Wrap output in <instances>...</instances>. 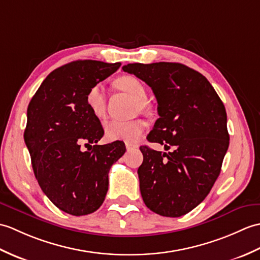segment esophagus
Wrapping results in <instances>:
<instances>
[{
  "instance_id": "obj_1",
  "label": "esophagus",
  "mask_w": 260,
  "mask_h": 260,
  "mask_svg": "<svg viewBox=\"0 0 260 260\" xmlns=\"http://www.w3.org/2000/svg\"><path fill=\"white\" fill-rule=\"evenodd\" d=\"M125 148H126V150H128V151H131V150L136 149L137 146H136V145H132V143L126 142V143H125Z\"/></svg>"
}]
</instances>
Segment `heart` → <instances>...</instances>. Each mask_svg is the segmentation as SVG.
<instances>
[{
    "label": "heart",
    "instance_id": "b5f03b06",
    "mask_svg": "<svg viewBox=\"0 0 260 260\" xmlns=\"http://www.w3.org/2000/svg\"><path fill=\"white\" fill-rule=\"evenodd\" d=\"M118 88L129 93L135 99L139 100L140 106H145L143 100L146 99L147 91L145 85L139 79L134 76H125L118 79ZM86 106L90 111L96 117H101L106 109L105 86L102 83L94 84L88 91L85 96ZM145 123L142 121H131V122H121V121L111 120L106 123V136L110 140H122L128 142L137 141L145 131Z\"/></svg>",
    "mask_w": 260,
    "mask_h": 260
}]
</instances>
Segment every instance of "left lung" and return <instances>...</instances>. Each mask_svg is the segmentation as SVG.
Returning a JSON list of instances; mask_svg holds the SVG:
<instances>
[{
  "mask_svg": "<svg viewBox=\"0 0 260 260\" xmlns=\"http://www.w3.org/2000/svg\"><path fill=\"white\" fill-rule=\"evenodd\" d=\"M122 70L145 81L157 99L160 118L148 141L166 150L174 147L168 153L140 147L142 199L160 216L186 215L207 197L220 174L229 146L226 109L208 80L181 63H130Z\"/></svg>",
  "mask_w": 260,
  "mask_h": 260,
  "instance_id": "1",
  "label": "left lung"
}]
</instances>
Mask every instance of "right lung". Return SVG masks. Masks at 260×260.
<instances>
[{
	"label": "right lung",
	"instance_id": "obj_1",
	"mask_svg": "<svg viewBox=\"0 0 260 260\" xmlns=\"http://www.w3.org/2000/svg\"><path fill=\"white\" fill-rule=\"evenodd\" d=\"M120 66L94 60L68 63L45 78L28 103L24 141L34 176L52 203L73 216L100 208L109 171L125 152L122 141L96 145L105 131L85 102L90 88ZM92 143L91 149L81 150Z\"/></svg>",
	"mask_w": 260,
	"mask_h": 260
}]
</instances>
